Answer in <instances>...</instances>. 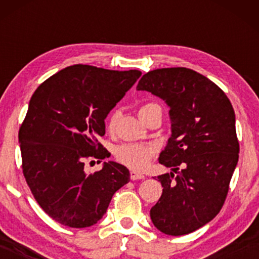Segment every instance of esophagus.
I'll list each match as a JSON object with an SVG mask.
<instances>
[{
    "label": "esophagus",
    "mask_w": 259,
    "mask_h": 259,
    "mask_svg": "<svg viewBox=\"0 0 259 259\" xmlns=\"http://www.w3.org/2000/svg\"><path fill=\"white\" fill-rule=\"evenodd\" d=\"M130 179H132V180H141V179H145V175L141 174V173H138V171H135V170H132V171H130Z\"/></svg>",
    "instance_id": "esophagus-1"
}]
</instances>
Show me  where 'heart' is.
Segmentation results:
<instances>
[{"label": "heart", "mask_w": 259, "mask_h": 259, "mask_svg": "<svg viewBox=\"0 0 259 259\" xmlns=\"http://www.w3.org/2000/svg\"><path fill=\"white\" fill-rule=\"evenodd\" d=\"M158 113L162 115V107L156 102H148L142 105L139 108V117L142 121L147 119L150 115ZM119 119V112L114 111L109 115L107 121V129L109 132L114 130L117 121ZM156 154V148L151 145L144 144H124L115 147L114 157L118 162L124 164L125 167L134 169V170H144L148 167L151 159Z\"/></svg>", "instance_id": "heart-1"}]
</instances>
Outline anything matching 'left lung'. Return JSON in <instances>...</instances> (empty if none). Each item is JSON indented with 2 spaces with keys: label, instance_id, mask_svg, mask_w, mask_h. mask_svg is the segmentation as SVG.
Instances as JSON below:
<instances>
[{
  "label": "left lung",
  "instance_id": "obj_1",
  "mask_svg": "<svg viewBox=\"0 0 259 259\" xmlns=\"http://www.w3.org/2000/svg\"><path fill=\"white\" fill-rule=\"evenodd\" d=\"M136 89L170 108L171 135L158 160L178 173L157 177L163 192L151 219L163 234H190L212 221L227 198L240 151L234 108L219 86L189 68L151 70Z\"/></svg>",
  "mask_w": 259,
  "mask_h": 259
}]
</instances>
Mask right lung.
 I'll return each mask as SVG.
<instances>
[{
    "label": "right lung",
    "mask_w": 259,
    "mask_h": 259,
    "mask_svg": "<svg viewBox=\"0 0 259 259\" xmlns=\"http://www.w3.org/2000/svg\"><path fill=\"white\" fill-rule=\"evenodd\" d=\"M140 75L75 64L45 80L31 96L18 135L23 174L40 207L59 224H96L115 191L129 183V170L119 163L105 162L86 174L84 160L108 157L97 139L105 135L108 113Z\"/></svg>",
    "instance_id": "obj_1"
}]
</instances>
